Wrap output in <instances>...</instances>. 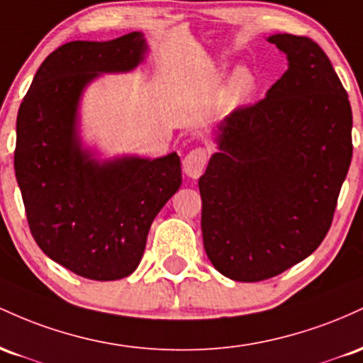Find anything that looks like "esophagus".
Returning a JSON list of instances; mask_svg holds the SVG:
<instances>
[{"label": "esophagus", "instance_id": "esophagus-1", "mask_svg": "<svg viewBox=\"0 0 363 363\" xmlns=\"http://www.w3.org/2000/svg\"><path fill=\"white\" fill-rule=\"evenodd\" d=\"M207 160H209V152L207 149L197 147L192 149L183 160V171L189 174L190 178H199L202 174L203 168H206Z\"/></svg>", "mask_w": 363, "mask_h": 363}]
</instances>
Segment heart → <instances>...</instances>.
Masks as SVG:
<instances>
[{"label": "heart", "mask_w": 363, "mask_h": 363, "mask_svg": "<svg viewBox=\"0 0 363 363\" xmlns=\"http://www.w3.org/2000/svg\"><path fill=\"white\" fill-rule=\"evenodd\" d=\"M255 89V77L248 68H238L230 77L221 94V103L225 108H236L252 96Z\"/></svg>", "instance_id": "obj_1"}]
</instances>
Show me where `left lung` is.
Instances as JSON below:
<instances>
[{
	"label": "left lung",
	"mask_w": 363,
	"mask_h": 363,
	"mask_svg": "<svg viewBox=\"0 0 363 363\" xmlns=\"http://www.w3.org/2000/svg\"><path fill=\"white\" fill-rule=\"evenodd\" d=\"M267 40L288 70L266 99L221 121L199 180L207 257L243 283L274 278L323 243L353 154L352 106L328 55L300 35Z\"/></svg>",
	"instance_id": "left-lung-1"
}]
</instances>
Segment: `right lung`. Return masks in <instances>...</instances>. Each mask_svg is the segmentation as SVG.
<instances>
[{"instance_id":"right-lung-1","label":"right lung","mask_w":363,"mask_h":363,"mask_svg":"<svg viewBox=\"0 0 363 363\" xmlns=\"http://www.w3.org/2000/svg\"><path fill=\"white\" fill-rule=\"evenodd\" d=\"M144 52L140 32L63 44L43 61L18 109L13 162L30 233L48 257L87 279L132 274L154 218L182 185L178 154L97 164L75 137L85 85L97 73L132 70Z\"/></svg>"}]
</instances>
